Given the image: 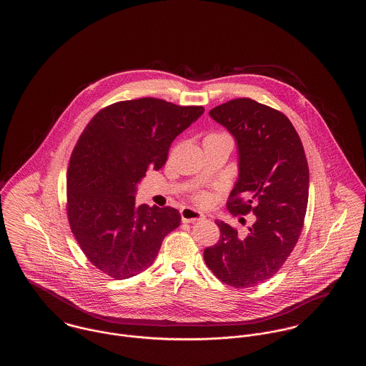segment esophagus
Listing matches in <instances>:
<instances>
[{
    "mask_svg": "<svg viewBox=\"0 0 366 366\" xmlns=\"http://www.w3.org/2000/svg\"><path fill=\"white\" fill-rule=\"evenodd\" d=\"M181 218L184 224H189L193 221H199V219H204V214L200 211H196L193 209H181Z\"/></svg>",
    "mask_w": 366,
    "mask_h": 366,
    "instance_id": "obj_1",
    "label": "esophagus"
}]
</instances>
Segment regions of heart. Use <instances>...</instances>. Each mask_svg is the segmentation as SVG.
Returning a JSON list of instances; mask_svg holds the SVG:
<instances>
[{"mask_svg":"<svg viewBox=\"0 0 366 366\" xmlns=\"http://www.w3.org/2000/svg\"><path fill=\"white\" fill-rule=\"evenodd\" d=\"M221 134H222V133H209L204 139L221 136ZM194 200H196V203H199V204H202V206H206L209 202V194L207 192H197V193L194 194Z\"/></svg>","mask_w":366,"mask_h":366,"instance_id":"heart-1","label":"heart"}]
</instances>
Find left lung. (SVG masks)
Here are the masks:
<instances>
[{
    "label": "left lung",
    "instance_id": "8db88e82",
    "mask_svg": "<svg viewBox=\"0 0 366 366\" xmlns=\"http://www.w3.org/2000/svg\"><path fill=\"white\" fill-rule=\"evenodd\" d=\"M239 147V179L227 207L234 217L254 214L247 236L222 221L219 240L204 249L217 279L234 288L272 279L299 240L309 200V166L294 124L277 109L236 99L209 111ZM244 218H240L242 221Z\"/></svg>",
    "mask_w": 366,
    "mask_h": 366
}]
</instances>
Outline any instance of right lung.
Wrapping results in <instances>:
<instances>
[{
	"mask_svg": "<svg viewBox=\"0 0 366 366\" xmlns=\"http://www.w3.org/2000/svg\"><path fill=\"white\" fill-rule=\"evenodd\" d=\"M202 105L144 97L100 109L71 154L66 209L87 261L124 280L148 269L163 239L179 227L173 207L136 204V185L148 169L164 166L172 142L202 114Z\"/></svg>",
	"mask_w": 366,
	"mask_h": 366,
	"instance_id": "obj_1",
	"label": "right lung"
}]
</instances>
